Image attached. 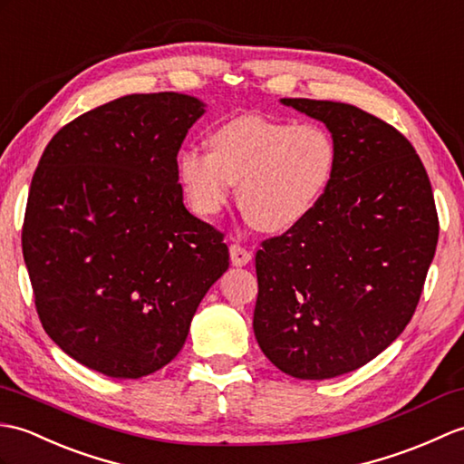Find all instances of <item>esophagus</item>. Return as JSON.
I'll return each instance as SVG.
<instances>
[{"mask_svg":"<svg viewBox=\"0 0 464 464\" xmlns=\"http://www.w3.org/2000/svg\"><path fill=\"white\" fill-rule=\"evenodd\" d=\"M230 260H232V264H234V266L242 267V266H246V264H250V260H252V252H250V250H246V248H242L240 244H232V246H230Z\"/></svg>","mask_w":464,"mask_h":464,"instance_id":"1","label":"esophagus"}]
</instances>
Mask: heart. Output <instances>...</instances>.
Segmentation results:
<instances>
[{
    "instance_id": "1",
    "label": "heart",
    "mask_w": 464,
    "mask_h": 464,
    "mask_svg": "<svg viewBox=\"0 0 464 464\" xmlns=\"http://www.w3.org/2000/svg\"><path fill=\"white\" fill-rule=\"evenodd\" d=\"M208 149L179 152V182L202 218L224 210L238 182L240 208L264 232L284 234L304 224L324 202L335 179L339 150L319 122L242 115L222 122Z\"/></svg>"
}]
</instances>
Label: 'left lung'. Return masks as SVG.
Returning <instances> with one entry per match:
<instances>
[{
	"label": "left lung",
	"mask_w": 464,
	"mask_h": 464,
	"mask_svg": "<svg viewBox=\"0 0 464 464\" xmlns=\"http://www.w3.org/2000/svg\"><path fill=\"white\" fill-rule=\"evenodd\" d=\"M332 132L337 170L324 202L256 254L254 335L295 379H332L403 334L439 240L427 170L397 129L353 105L282 99Z\"/></svg>",
	"instance_id": "8db88e82"
}]
</instances>
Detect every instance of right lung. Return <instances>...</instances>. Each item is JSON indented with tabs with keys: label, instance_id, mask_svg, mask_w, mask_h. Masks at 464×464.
Here are the masks:
<instances>
[{
	"label": "right lung",
	"instance_id": "add662e5",
	"mask_svg": "<svg viewBox=\"0 0 464 464\" xmlns=\"http://www.w3.org/2000/svg\"><path fill=\"white\" fill-rule=\"evenodd\" d=\"M204 102L127 95L49 140L29 188L22 246L47 335L92 372L139 379L179 355L224 234L182 202L177 154Z\"/></svg>",
	"mask_w": 464,
	"mask_h": 464
}]
</instances>
